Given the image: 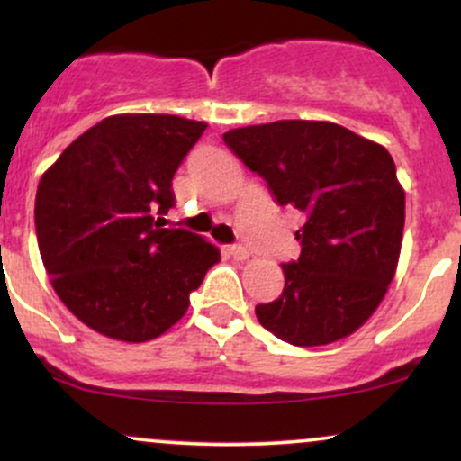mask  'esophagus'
<instances>
[{
    "label": "esophagus",
    "instance_id": "obj_1",
    "mask_svg": "<svg viewBox=\"0 0 461 461\" xmlns=\"http://www.w3.org/2000/svg\"><path fill=\"white\" fill-rule=\"evenodd\" d=\"M230 256L234 258V260L245 262V260H249V249H247V247H242V245L230 247Z\"/></svg>",
    "mask_w": 461,
    "mask_h": 461
}]
</instances>
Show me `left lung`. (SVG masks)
<instances>
[{
	"label": "left lung",
	"mask_w": 461,
	"mask_h": 461,
	"mask_svg": "<svg viewBox=\"0 0 461 461\" xmlns=\"http://www.w3.org/2000/svg\"><path fill=\"white\" fill-rule=\"evenodd\" d=\"M223 140L279 205L303 214L299 260L282 264L284 293L258 305V321L294 347L351 336L379 308L399 264L405 190L393 156L330 121L247 125Z\"/></svg>",
	"instance_id": "1"
}]
</instances>
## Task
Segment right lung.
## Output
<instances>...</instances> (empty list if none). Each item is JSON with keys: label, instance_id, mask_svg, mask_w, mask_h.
Returning a JSON list of instances; mask_svg holds the SVG:
<instances>
[{"label": "right lung", "instance_id": "right-lung-1", "mask_svg": "<svg viewBox=\"0 0 461 461\" xmlns=\"http://www.w3.org/2000/svg\"><path fill=\"white\" fill-rule=\"evenodd\" d=\"M208 123L176 114H113L43 173L34 221L56 294L93 331L121 342L162 336L221 253L167 230L171 179Z\"/></svg>", "mask_w": 461, "mask_h": 461}]
</instances>
